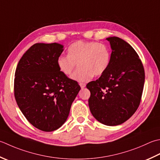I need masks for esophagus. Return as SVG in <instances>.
I'll use <instances>...</instances> for the list:
<instances>
[{"instance_id": "obj_1", "label": "esophagus", "mask_w": 160, "mask_h": 160, "mask_svg": "<svg viewBox=\"0 0 160 160\" xmlns=\"http://www.w3.org/2000/svg\"><path fill=\"white\" fill-rule=\"evenodd\" d=\"M80 85L81 88H82V89H84V87H86V84H85V83H83V82H80Z\"/></svg>"}]
</instances>
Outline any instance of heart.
I'll return each mask as SVG.
<instances>
[{
    "label": "heart",
    "instance_id": "obj_1",
    "mask_svg": "<svg viewBox=\"0 0 160 160\" xmlns=\"http://www.w3.org/2000/svg\"><path fill=\"white\" fill-rule=\"evenodd\" d=\"M67 53L68 55L59 56L58 67L61 73L69 76L78 63L80 68L72 78L79 82H87L93 75L101 76L111 62L110 49L104 43L78 41L68 46Z\"/></svg>",
    "mask_w": 160,
    "mask_h": 160
}]
</instances>
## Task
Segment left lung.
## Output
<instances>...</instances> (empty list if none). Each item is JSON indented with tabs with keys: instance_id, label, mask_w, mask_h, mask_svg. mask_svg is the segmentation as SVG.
Segmentation results:
<instances>
[{
	"instance_id": "1",
	"label": "left lung",
	"mask_w": 160,
	"mask_h": 160,
	"mask_svg": "<svg viewBox=\"0 0 160 160\" xmlns=\"http://www.w3.org/2000/svg\"><path fill=\"white\" fill-rule=\"evenodd\" d=\"M111 45V62L98 80L87 84L89 107L96 120L118 126L139 108L145 81L144 68L134 49L117 37L106 39Z\"/></svg>"
}]
</instances>
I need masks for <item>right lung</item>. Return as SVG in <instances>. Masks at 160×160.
I'll use <instances>...</instances> for the list:
<instances>
[{
	"label": "right lung",
	"mask_w": 160,
	"mask_h": 160,
	"mask_svg": "<svg viewBox=\"0 0 160 160\" xmlns=\"http://www.w3.org/2000/svg\"><path fill=\"white\" fill-rule=\"evenodd\" d=\"M62 51L63 46L58 43H35L22 56L15 71L18 108L33 126L44 132L64 123L81 89L59 70L57 59Z\"/></svg>",
	"instance_id": "add662e5"
}]
</instances>
